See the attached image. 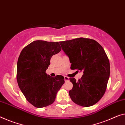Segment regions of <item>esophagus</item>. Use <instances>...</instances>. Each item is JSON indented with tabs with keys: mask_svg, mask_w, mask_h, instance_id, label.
I'll return each instance as SVG.
<instances>
[{
	"mask_svg": "<svg viewBox=\"0 0 125 125\" xmlns=\"http://www.w3.org/2000/svg\"><path fill=\"white\" fill-rule=\"evenodd\" d=\"M64 79H65V81H68V80H69V78L68 77V76H64Z\"/></svg>",
	"mask_w": 125,
	"mask_h": 125,
	"instance_id": "34e87169",
	"label": "esophagus"
}]
</instances>
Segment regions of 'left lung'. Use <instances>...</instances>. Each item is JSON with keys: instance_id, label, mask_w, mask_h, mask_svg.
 <instances>
[{"instance_id": "obj_1", "label": "left lung", "mask_w": 125, "mask_h": 125, "mask_svg": "<svg viewBox=\"0 0 125 125\" xmlns=\"http://www.w3.org/2000/svg\"><path fill=\"white\" fill-rule=\"evenodd\" d=\"M59 43L69 57L71 69L83 72L78 81L69 79L73 84L69 92L71 99L83 107L95 104L104 95L110 75L109 61L104 49L90 38H78Z\"/></svg>"}]
</instances>
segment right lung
<instances>
[{
  "instance_id": "obj_1",
  "label": "right lung",
  "mask_w": 125,
  "mask_h": 125,
  "mask_svg": "<svg viewBox=\"0 0 125 125\" xmlns=\"http://www.w3.org/2000/svg\"><path fill=\"white\" fill-rule=\"evenodd\" d=\"M61 50L58 42L37 40L23 48L18 57V86L27 100L37 108L52 104L65 83L62 75L52 77L46 73L51 57Z\"/></svg>"
}]
</instances>
